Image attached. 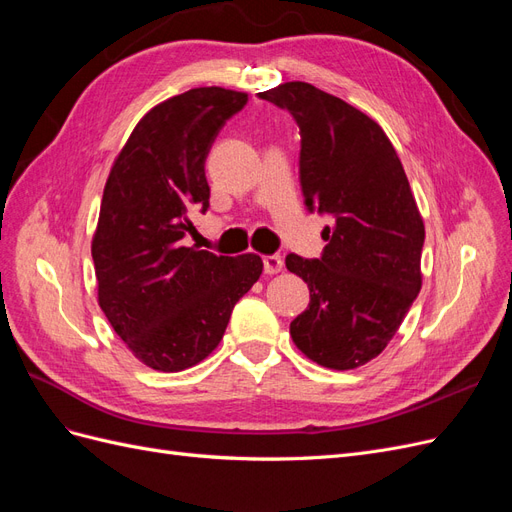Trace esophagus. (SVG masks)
Returning <instances> with one entry per match:
<instances>
[{"label":"esophagus","mask_w":512,"mask_h":512,"mask_svg":"<svg viewBox=\"0 0 512 512\" xmlns=\"http://www.w3.org/2000/svg\"><path fill=\"white\" fill-rule=\"evenodd\" d=\"M262 262H265V273H269V275H275L284 269V258L280 254L265 256L262 258Z\"/></svg>","instance_id":"esophagus-1"}]
</instances>
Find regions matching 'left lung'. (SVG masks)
Listing matches in <instances>:
<instances>
[{"instance_id": "obj_1", "label": "left lung", "mask_w": 512, "mask_h": 512, "mask_svg": "<svg viewBox=\"0 0 512 512\" xmlns=\"http://www.w3.org/2000/svg\"><path fill=\"white\" fill-rule=\"evenodd\" d=\"M258 98L297 121L305 207L333 218L320 258L286 256L309 288L292 342L322 367H361L391 342L421 290L425 226L404 166L374 119L327 91L294 81Z\"/></svg>"}]
</instances>
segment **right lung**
<instances>
[{
  "label": "right lung",
  "mask_w": 512,
  "mask_h": 512,
  "mask_svg": "<svg viewBox=\"0 0 512 512\" xmlns=\"http://www.w3.org/2000/svg\"><path fill=\"white\" fill-rule=\"evenodd\" d=\"M247 94L198 87L136 123L104 185L94 256L98 303L147 367L183 371L218 348L232 307L262 273L256 254L185 245L190 213L209 209L205 162Z\"/></svg>",
  "instance_id": "1"
}]
</instances>
